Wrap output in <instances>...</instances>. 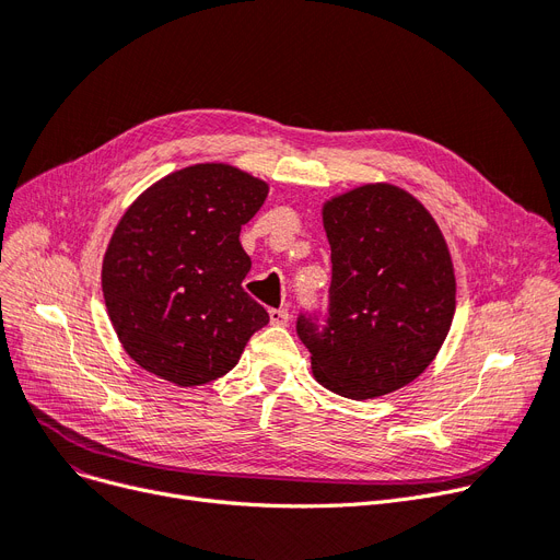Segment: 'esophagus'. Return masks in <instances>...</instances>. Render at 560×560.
Here are the masks:
<instances>
[{"label":"esophagus","mask_w":560,"mask_h":560,"mask_svg":"<svg viewBox=\"0 0 560 560\" xmlns=\"http://www.w3.org/2000/svg\"><path fill=\"white\" fill-rule=\"evenodd\" d=\"M270 323L277 325V327L288 325V311L285 308H272L270 311Z\"/></svg>","instance_id":"esophagus-1"}]
</instances>
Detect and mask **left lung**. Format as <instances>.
<instances>
[{
	"instance_id": "obj_1",
	"label": "left lung",
	"mask_w": 560,
	"mask_h": 560,
	"mask_svg": "<svg viewBox=\"0 0 560 560\" xmlns=\"http://www.w3.org/2000/svg\"><path fill=\"white\" fill-rule=\"evenodd\" d=\"M331 247L329 320L298 334L329 392L373 400L415 382L455 315V267L430 210L394 183H366L323 203Z\"/></svg>"
}]
</instances>
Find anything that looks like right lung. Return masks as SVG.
<instances>
[{
	"instance_id": "add662e5",
	"label": "right lung",
	"mask_w": 560,
	"mask_h": 560,
	"mask_svg": "<svg viewBox=\"0 0 560 560\" xmlns=\"http://www.w3.org/2000/svg\"><path fill=\"white\" fill-rule=\"evenodd\" d=\"M270 185L224 162H201L143 189L103 258V295L128 357L176 386L226 375L270 323L242 279L252 258L240 229Z\"/></svg>"
}]
</instances>
